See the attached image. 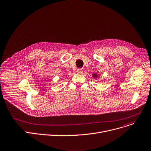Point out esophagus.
Returning a JSON list of instances; mask_svg holds the SVG:
<instances>
[{"label": "esophagus", "instance_id": "esophagus-1", "mask_svg": "<svg viewBox=\"0 0 151 151\" xmlns=\"http://www.w3.org/2000/svg\"><path fill=\"white\" fill-rule=\"evenodd\" d=\"M83 72V70L82 68H78L77 70H76V72L78 73V74H81Z\"/></svg>", "mask_w": 151, "mask_h": 151}]
</instances>
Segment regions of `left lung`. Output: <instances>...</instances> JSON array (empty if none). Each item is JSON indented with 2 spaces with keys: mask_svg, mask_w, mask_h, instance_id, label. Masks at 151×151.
Instances as JSON below:
<instances>
[{
  "mask_svg": "<svg viewBox=\"0 0 151 151\" xmlns=\"http://www.w3.org/2000/svg\"><path fill=\"white\" fill-rule=\"evenodd\" d=\"M93 77H94V78H96V75L94 74V75H93Z\"/></svg>",
  "mask_w": 151,
  "mask_h": 151,
  "instance_id": "left-lung-1",
  "label": "left lung"
}]
</instances>
